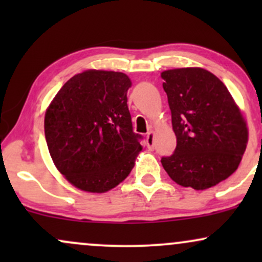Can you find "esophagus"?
I'll use <instances>...</instances> for the list:
<instances>
[{
	"instance_id": "1",
	"label": "esophagus",
	"mask_w": 262,
	"mask_h": 262,
	"mask_svg": "<svg viewBox=\"0 0 262 262\" xmlns=\"http://www.w3.org/2000/svg\"><path fill=\"white\" fill-rule=\"evenodd\" d=\"M146 146L148 149L152 150L154 149V132L150 130L148 134H146Z\"/></svg>"
}]
</instances>
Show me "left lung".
<instances>
[{
	"mask_svg": "<svg viewBox=\"0 0 262 262\" xmlns=\"http://www.w3.org/2000/svg\"><path fill=\"white\" fill-rule=\"evenodd\" d=\"M177 145L161 158L176 183L207 189L235 172L248 144V128L225 85L201 68L161 74Z\"/></svg>",
	"mask_w": 262,
	"mask_h": 262,
	"instance_id": "left-lung-1",
	"label": "left lung"
}]
</instances>
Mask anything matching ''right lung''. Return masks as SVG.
Instances as JSON below:
<instances>
[{
  "instance_id": "obj_1",
  "label": "right lung",
  "mask_w": 262,
  "mask_h": 262,
  "mask_svg": "<svg viewBox=\"0 0 262 262\" xmlns=\"http://www.w3.org/2000/svg\"><path fill=\"white\" fill-rule=\"evenodd\" d=\"M130 79L123 73L87 70L56 93L44 119L54 164L75 187L107 192L129 175L141 150L127 104Z\"/></svg>"
}]
</instances>
